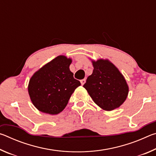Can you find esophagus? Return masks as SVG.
<instances>
[{
  "label": "esophagus",
  "mask_w": 156,
  "mask_h": 156,
  "mask_svg": "<svg viewBox=\"0 0 156 156\" xmlns=\"http://www.w3.org/2000/svg\"><path fill=\"white\" fill-rule=\"evenodd\" d=\"M85 82H86L85 79H83V80H80V83H81L82 85H83V84H84V83H85Z\"/></svg>",
  "instance_id": "obj_1"
}]
</instances>
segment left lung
<instances>
[{
	"label": "left lung",
	"mask_w": 156,
	"mask_h": 156,
	"mask_svg": "<svg viewBox=\"0 0 156 156\" xmlns=\"http://www.w3.org/2000/svg\"><path fill=\"white\" fill-rule=\"evenodd\" d=\"M93 73L83 87L98 106L105 111L120 107L129 94V86L119 69L108 59L92 60Z\"/></svg>",
	"instance_id": "1"
}]
</instances>
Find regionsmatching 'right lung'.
<instances>
[{
	"mask_svg": "<svg viewBox=\"0 0 156 156\" xmlns=\"http://www.w3.org/2000/svg\"><path fill=\"white\" fill-rule=\"evenodd\" d=\"M70 58L57 56L39 69L28 84L31 101L37 109L50 115L63 111L75 89L80 85L69 69Z\"/></svg>",
	"mask_w": 156,
	"mask_h": 156,
	"instance_id": "add662e5",
	"label": "right lung"
}]
</instances>
